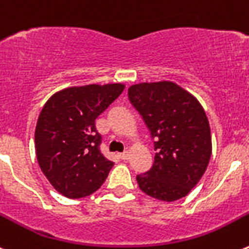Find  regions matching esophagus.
<instances>
[{
    "mask_svg": "<svg viewBox=\"0 0 249 249\" xmlns=\"http://www.w3.org/2000/svg\"><path fill=\"white\" fill-rule=\"evenodd\" d=\"M130 156V152L129 151H124L122 152V154H119V158L122 159V160H127Z\"/></svg>",
    "mask_w": 249,
    "mask_h": 249,
    "instance_id": "1",
    "label": "esophagus"
}]
</instances>
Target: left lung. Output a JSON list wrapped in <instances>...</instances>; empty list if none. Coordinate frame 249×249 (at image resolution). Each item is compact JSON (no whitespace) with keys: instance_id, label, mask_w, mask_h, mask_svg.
Wrapping results in <instances>:
<instances>
[{"instance_id":"1","label":"left lung","mask_w":249,"mask_h":249,"mask_svg":"<svg viewBox=\"0 0 249 249\" xmlns=\"http://www.w3.org/2000/svg\"><path fill=\"white\" fill-rule=\"evenodd\" d=\"M127 97L155 140L154 165L136 176L139 187L156 200H180L201 180L211 159V129L202 105L170 80L134 84Z\"/></svg>"}]
</instances>
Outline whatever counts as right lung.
<instances>
[{"instance_id":"1","label":"right lung","mask_w":249,"mask_h":249,"mask_svg":"<svg viewBox=\"0 0 249 249\" xmlns=\"http://www.w3.org/2000/svg\"><path fill=\"white\" fill-rule=\"evenodd\" d=\"M124 88L123 83L68 87L44 104L36 126V155L47 180L63 196H89L108 178L114 162L100 152L95 119Z\"/></svg>"}]
</instances>
